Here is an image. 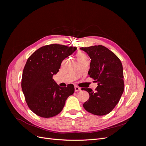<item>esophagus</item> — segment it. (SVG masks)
Returning <instances> with one entry per match:
<instances>
[{
    "mask_svg": "<svg viewBox=\"0 0 146 146\" xmlns=\"http://www.w3.org/2000/svg\"><path fill=\"white\" fill-rule=\"evenodd\" d=\"M80 90H81V89H80V88L77 86H75V91H76V92H78V91H80Z\"/></svg>",
    "mask_w": 146,
    "mask_h": 146,
    "instance_id": "obj_1",
    "label": "esophagus"
}]
</instances>
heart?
Here are the masks:
<instances>
[{"mask_svg":"<svg viewBox=\"0 0 146 146\" xmlns=\"http://www.w3.org/2000/svg\"><path fill=\"white\" fill-rule=\"evenodd\" d=\"M86 57H87V56L85 54H83V53H82V52H78L77 54V60L86 58Z\"/></svg>","mask_w":146,"mask_h":146,"instance_id":"1","label":"heart"}]
</instances>
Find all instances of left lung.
I'll use <instances>...</instances> for the list:
<instances>
[{
	"label": "left lung",
	"instance_id": "left-lung-1",
	"mask_svg": "<svg viewBox=\"0 0 146 146\" xmlns=\"http://www.w3.org/2000/svg\"><path fill=\"white\" fill-rule=\"evenodd\" d=\"M80 49L90 57L88 74L98 85L95 91L90 88H82L90 94L89 100L83 106L88 112L94 115H105L116 107L124 89L121 61L113 52L103 46L81 47Z\"/></svg>",
	"mask_w": 146,
	"mask_h": 146
}]
</instances>
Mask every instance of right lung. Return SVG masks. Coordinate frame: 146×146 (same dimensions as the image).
Returning a JSON list of instances; mask_svg holds the SVG:
<instances>
[{
    "label": "right lung",
    "instance_id": "1",
    "mask_svg": "<svg viewBox=\"0 0 146 146\" xmlns=\"http://www.w3.org/2000/svg\"><path fill=\"white\" fill-rule=\"evenodd\" d=\"M77 48L54 44L38 48L28 58L21 87L29 108L36 115L46 118L57 115L74 94L72 84L60 87L52 77L59 71L63 60Z\"/></svg>",
    "mask_w": 146,
    "mask_h": 146
}]
</instances>
